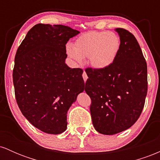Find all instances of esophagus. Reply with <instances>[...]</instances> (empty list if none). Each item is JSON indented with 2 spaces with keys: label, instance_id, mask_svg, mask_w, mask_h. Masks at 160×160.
I'll return each mask as SVG.
<instances>
[{
  "label": "esophagus",
  "instance_id": "1",
  "mask_svg": "<svg viewBox=\"0 0 160 160\" xmlns=\"http://www.w3.org/2000/svg\"><path fill=\"white\" fill-rule=\"evenodd\" d=\"M82 78H83L84 82H86V80L88 79V76H87V74H86V73L85 72V71H83V74H82Z\"/></svg>",
  "mask_w": 160,
  "mask_h": 160
}]
</instances>
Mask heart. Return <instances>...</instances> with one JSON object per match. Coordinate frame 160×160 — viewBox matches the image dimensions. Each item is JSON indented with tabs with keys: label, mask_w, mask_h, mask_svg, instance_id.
<instances>
[{
	"label": "heart",
	"mask_w": 160,
	"mask_h": 160,
	"mask_svg": "<svg viewBox=\"0 0 160 160\" xmlns=\"http://www.w3.org/2000/svg\"><path fill=\"white\" fill-rule=\"evenodd\" d=\"M121 47L120 37L107 31H89L82 33L75 40L74 47H67L68 56L77 62L87 58L92 68L102 71L116 61Z\"/></svg>",
	"instance_id": "1"
}]
</instances>
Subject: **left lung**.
Returning <instances> with one entry per match:
<instances>
[{"instance_id":"1","label":"left lung","mask_w":160,"mask_h":160,"mask_svg":"<svg viewBox=\"0 0 160 160\" xmlns=\"http://www.w3.org/2000/svg\"><path fill=\"white\" fill-rule=\"evenodd\" d=\"M120 52L111 67L86 68L85 91L92 100L94 128L103 135H115L134 125L144 108L148 92V68L140 46L132 33L116 28Z\"/></svg>"}]
</instances>
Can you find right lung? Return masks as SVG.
<instances>
[{
    "mask_svg": "<svg viewBox=\"0 0 160 160\" xmlns=\"http://www.w3.org/2000/svg\"><path fill=\"white\" fill-rule=\"evenodd\" d=\"M80 32L62 25L38 24L17 49L12 79L24 117L40 131L58 135L67 128V113L84 90L80 68L65 64L66 43Z\"/></svg>",
    "mask_w": 160,
    "mask_h": 160,
    "instance_id": "right-lung-1",
    "label": "right lung"
}]
</instances>
